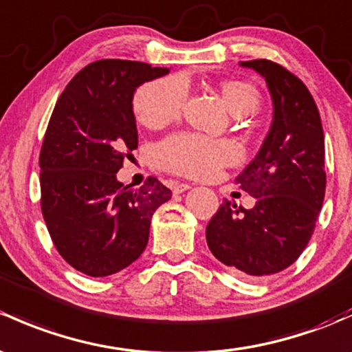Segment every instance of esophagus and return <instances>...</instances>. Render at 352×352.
Returning a JSON list of instances; mask_svg holds the SVG:
<instances>
[{
	"label": "esophagus",
	"instance_id": "esophagus-1",
	"mask_svg": "<svg viewBox=\"0 0 352 352\" xmlns=\"http://www.w3.org/2000/svg\"><path fill=\"white\" fill-rule=\"evenodd\" d=\"M188 188H192L188 184H175V186L172 187V190H173V194H182V192L188 190Z\"/></svg>",
	"mask_w": 352,
	"mask_h": 352
}]
</instances>
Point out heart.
Returning <instances> with one entry per match:
<instances>
[{"label":"heart","mask_w":352,"mask_h":352,"mask_svg":"<svg viewBox=\"0 0 352 352\" xmlns=\"http://www.w3.org/2000/svg\"><path fill=\"white\" fill-rule=\"evenodd\" d=\"M226 108L236 116L253 113L261 102L260 89L250 80L228 79L219 82ZM187 82L179 76L150 80L136 91L133 111L140 124L148 129L168 126L182 114L187 101ZM160 168L190 179H209L224 166L238 164L239 148L228 140H207L197 135H173L155 150Z\"/></svg>","instance_id":"heart-1"}]
</instances>
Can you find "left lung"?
Here are the masks:
<instances>
[{"mask_svg":"<svg viewBox=\"0 0 352 352\" xmlns=\"http://www.w3.org/2000/svg\"><path fill=\"white\" fill-rule=\"evenodd\" d=\"M265 77L273 121L263 145L236 184L256 199L253 209L224 201L206 228L210 253L251 280L295 263L310 241L324 202V131L305 84L266 58L241 62Z\"/></svg>","mask_w":352,"mask_h":352,"instance_id":"left-lung-1","label":"left lung"}]
</instances>
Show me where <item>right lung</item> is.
<instances>
[{
  "mask_svg": "<svg viewBox=\"0 0 352 352\" xmlns=\"http://www.w3.org/2000/svg\"><path fill=\"white\" fill-rule=\"evenodd\" d=\"M165 74L145 62H92L74 76L52 113L40 150V204L57 251L84 275L108 276L138 260L151 216L172 197L155 177L140 188L116 179L138 146L133 94Z\"/></svg>",
  "mask_w": 352,
  "mask_h": 352,
  "instance_id": "add662e5",
  "label": "right lung"
}]
</instances>
